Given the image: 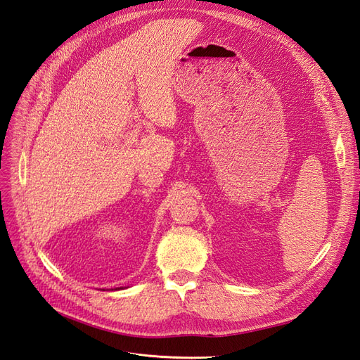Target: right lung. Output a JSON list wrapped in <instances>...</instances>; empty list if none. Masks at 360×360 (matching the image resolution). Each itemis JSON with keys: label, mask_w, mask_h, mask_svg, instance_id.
<instances>
[{"label": "right lung", "mask_w": 360, "mask_h": 360, "mask_svg": "<svg viewBox=\"0 0 360 360\" xmlns=\"http://www.w3.org/2000/svg\"><path fill=\"white\" fill-rule=\"evenodd\" d=\"M120 289H122V288H120Z\"/></svg>", "instance_id": "1"}]
</instances>
